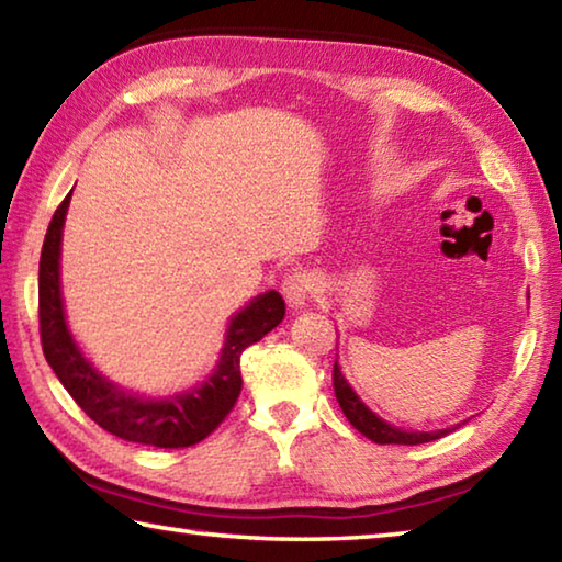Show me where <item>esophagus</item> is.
<instances>
[{"mask_svg":"<svg viewBox=\"0 0 562 562\" xmlns=\"http://www.w3.org/2000/svg\"><path fill=\"white\" fill-rule=\"evenodd\" d=\"M282 294L292 310H300L307 304V300L315 294V280H312L310 272L304 270H292L284 274L282 280Z\"/></svg>","mask_w":562,"mask_h":562,"instance_id":"1","label":"esophagus"}]
</instances>
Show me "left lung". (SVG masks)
I'll return each instance as SVG.
<instances>
[{
    "instance_id": "obj_1",
    "label": "left lung",
    "mask_w": 562,
    "mask_h": 562,
    "mask_svg": "<svg viewBox=\"0 0 562 562\" xmlns=\"http://www.w3.org/2000/svg\"><path fill=\"white\" fill-rule=\"evenodd\" d=\"M331 384H335V396L341 406V412H345V416H347V422L355 426L361 436H367V439L374 443L416 446V443L436 441V439H441V436L456 431V426H451V429H441V431H406V429H396V426L386 424L384 418H379L372 408H369L357 396V392L349 386L345 374L339 372L337 361H335V369H331Z\"/></svg>"
}]
</instances>
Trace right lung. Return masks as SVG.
Segmentation results:
<instances>
[{
	"label": "right lung",
	"mask_w": 562,
	"mask_h": 562,
	"mask_svg": "<svg viewBox=\"0 0 562 562\" xmlns=\"http://www.w3.org/2000/svg\"><path fill=\"white\" fill-rule=\"evenodd\" d=\"M69 201L71 193L56 207L40 260V331L46 361L74 402L103 431L119 436L123 441L156 446V449L195 446L205 436H211L233 412L243 389L240 355L280 325L284 317V300L280 292L270 290L237 312L227 327L221 361L201 386L166 398L131 394L93 369L66 325L59 260Z\"/></svg>",
	"instance_id": "obj_1"
}]
</instances>
